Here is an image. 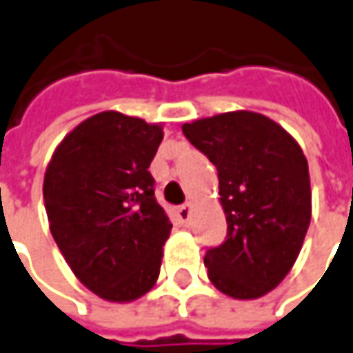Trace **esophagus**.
Returning a JSON list of instances; mask_svg holds the SVG:
<instances>
[{
    "mask_svg": "<svg viewBox=\"0 0 353 353\" xmlns=\"http://www.w3.org/2000/svg\"><path fill=\"white\" fill-rule=\"evenodd\" d=\"M177 216L181 220V224H187L189 216H191V205L187 203V205H181V207L177 208Z\"/></svg>",
    "mask_w": 353,
    "mask_h": 353,
    "instance_id": "34e87169",
    "label": "esophagus"
}]
</instances>
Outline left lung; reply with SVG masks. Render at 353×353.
<instances>
[{
	"label": "left lung",
	"instance_id": "8db88e82",
	"mask_svg": "<svg viewBox=\"0 0 353 353\" xmlns=\"http://www.w3.org/2000/svg\"><path fill=\"white\" fill-rule=\"evenodd\" d=\"M183 135L218 170L228 236L208 249V280L234 299H257L288 276L311 222L301 146L274 119L226 112L183 123Z\"/></svg>",
	"mask_w": 353,
	"mask_h": 353
}]
</instances>
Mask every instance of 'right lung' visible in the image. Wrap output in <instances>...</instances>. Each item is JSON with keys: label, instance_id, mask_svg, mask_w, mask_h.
Returning <instances> with one entry per match:
<instances>
[{"label": "right lung", "instance_id": "add662e5", "mask_svg": "<svg viewBox=\"0 0 353 353\" xmlns=\"http://www.w3.org/2000/svg\"><path fill=\"white\" fill-rule=\"evenodd\" d=\"M162 123L116 110L86 117L56 146L44 174L50 232L79 282L112 303L157 284L172 222L148 166Z\"/></svg>", "mask_w": 353, "mask_h": 353}]
</instances>
